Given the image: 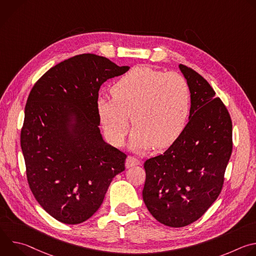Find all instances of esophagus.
<instances>
[{"label": "esophagus", "instance_id": "esophagus-1", "mask_svg": "<svg viewBox=\"0 0 256 256\" xmlns=\"http://www.w3.org/2000/svg\"><path fill=\"white\" fill-rule=\"evenodd\" d=\"M140 161L136 158V157H128L126 158V166L128 168V167H132V166H136V165H140Z\"/></svg>", "mask_w": 256, "mask_h": 256}]
</instances>
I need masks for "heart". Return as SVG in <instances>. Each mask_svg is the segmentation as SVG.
Segmentation results:
<instances>
[{
  "label": "heart",
  "instance_id": "heart-1",
  "mask_svg": "<svg viewBox=\"0 0 256 256\" xmlns=\"http://www.w3.org/2000/svg\"><path fill=\"white\" fill-rule=\"evenodd\" d=\"M110 96L97 100V112L108 140L120 144L136 126L132 142L136 149L172 146L184 132L190 114V89L177 72L136 66L112 86Z\"/></svg>",
  "mask_w": 256,
  "mask_h": 256
}]
</instances>
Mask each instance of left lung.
Masks as SVG:
<instances>
[{
	"label": "left lung",
	"mask_w": 256,
	"mask_h": 256,
	"mask_svg": "<svg viewBox=\"0 0 256 256\" xmlns=\"http://www.w3.org/2000/svg\"><path fill=\"white\" fill-rule=\"evenodd\" d=\"M179 68L190 89V120L162 155L144 164V204L158 222L172 228L196 222L218 198L233 148L226 105L198 72Z\"/></svg>",
	"instance_id": "8db88e82"
}]
</instances>
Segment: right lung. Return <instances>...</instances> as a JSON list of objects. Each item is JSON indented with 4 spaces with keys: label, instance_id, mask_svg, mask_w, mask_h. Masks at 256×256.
<instances>
[{
    "label": "right lung",
    "instance_id": "right-lung-1",
    "mask_svg": "<svg viewBox=\"0 0 256 256\" xmlns=\"http://www.w3.org/2000/svg\"><path fill=\"white\" fill-rule=\"evenodd\" d=\"M130 70L93 54L68 58L32 87L20 142L29 188L56 220L76 225L103 202L126 154L107 144L98 128L100 86ZM72 116L76 122L70 125Z\"/></svg>",
    "mask_w": 256,
    "mask_h": 256
}]
</instances>
